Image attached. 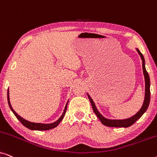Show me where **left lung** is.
<instances>
[{
	"label": "left lung",
	"mask_w": 157,
	"mask_h": 157,
	"mask_svg": "<svg viewBox=\"0 0 157 157\" xmlns=\"http://www.w3.org/2000/svg\"><path fill=\"white\" fill-rule=\"evenodd\" d=\"M137 52H138L139 55L140 56L141 61H142V69H143V74L144 76V81H145V94H144V102L142 106H141V109H139V111L136 113H135L134 116L131 117L127 119H108V118L104 117L101 113L96 108L95 103L94 102L93 99H92L91 96H89V94L87 93V96L89 97V99L91 102L92 108L94 113H96V115L97 116V117L99 119L101 122L104 124V125L106 126H109V127H128V126H132V124H134L139 119H140V117L142 116L144 113H145V111H147L148 109V106L149 105L150 102V78L148 74V73L146 70L145 67V60L144 58L142 53L140 52V51L138 48H136Z\"/></svg>",
	"instance_id": "left-lung-1"
}]
</instances>
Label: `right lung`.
<instances>
[{"instance_id": "add662e5", "label": "right lung", "mask_w": 157, "mask_h": 157, "mask_svg": "<svg viewBox=\"0 0 157 157\" xmlns=\"http://www.w3.org/2000/svg\"><path fill=\"white\" fill-rule=\"evenodd\" d=\"M7 97H8V105H9V107L10 109V110L12 111V112L14 113V115L16 116V117L18 119L21 124H23V126H25V127L29 128L31 130H37V131H45V130H49L51 129V128H53L59 125L62 120H63L64 116H65L66 109H67V105L68 103V101L66 103L65 108H64L63 112L62 113V115L61 116V117L59 118L57 121H56L55 122H53V123L51 124H43V123H34V122H31L29 121H27L25 119H23L21 117H20L18 113H17L16 111L13 110V109L12 108L11 104H10V97H9V89H8V94H7Z\"/></svg>"}]
</instances>
